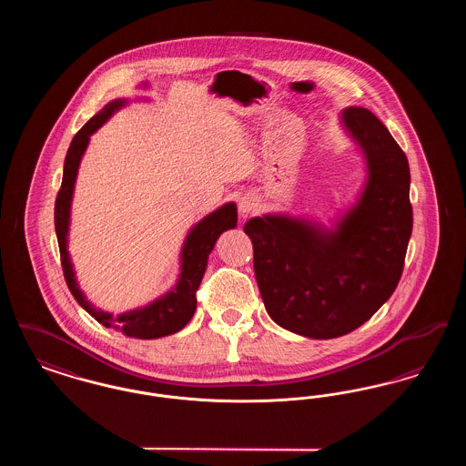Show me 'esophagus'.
Returning a JSON list of instances; mask_svg holds the SVG:
<instances>
[{
	"instance_id": "obj_1",
	"label": "esophagus",
	"mask_w": 466,
	"mask_h": 466,
	"mask_svg": "<svg viewBox=\"0 0 466 466\" xmlns=\"http://www.w3.org/2000/svg\"><path fill=\"white\" fill-rule=\"evenodd\" d=\"M238 208H239V213L243 217H248V215H253L255 211H258L260 200H258L257 196H253V194H246V196L239 199V206Z\"/></svg>"
}]
</instances>
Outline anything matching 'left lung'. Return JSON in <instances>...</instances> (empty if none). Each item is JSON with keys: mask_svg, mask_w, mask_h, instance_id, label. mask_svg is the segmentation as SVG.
Segmentation results:
<instances>
[{"mask_svg": "<svg viewBox=\"0 0 466 466\" xmlns=\"http://www.w3.org/2000/svg\"><path fill=\"white\" fill-rule=\"evenodd\" d=\"M340 122L367 177L332 228L287 213L244 225L268 316L310 339L346 335L376 314L399 285L412 234L410 171L399 143L367 108L342 110Z\"/></svg>", "mask_w": 466, "mask_h": 466, "instance_id": "1", "label": "left lung"}]
</instances>
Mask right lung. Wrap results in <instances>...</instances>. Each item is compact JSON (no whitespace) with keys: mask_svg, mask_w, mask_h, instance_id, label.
Returning a JSON list of instances; mask_svg holds the SVG:
<instances>
[{"mask_svg":"<svg viewBox=\"0 0 466 466\" xmlns=\"http://www.w3.org/2000/svg\"><path fill=\"white\" fill-rule=\"evenodd\" d=\"M127 103H129L127 99H113L103 110L97 111L78 133L75 134L65 158L63 183L56 199L54 220H56V234H57V243L61 251L65 279H66L67 289L73 293L76 302L87 310L92 318H96V321H99L106 329H115L134 339H158V337L177 333L192 319L198 308L196 291L199 289L202 276L206 272L208 257L213 251L215 243L222 236V232L228 228H236L238 208L234 202H227L190 228L179 253V262H181L179 278L175 289H169L166 295L158 297L148 306L127 310L118 316H113L111 312L94 308L76 283V276H75L69 251H67L71 200H73V190H75L80 160L87 150L90 136L96 133L115 111L124 108Z\"/></svg>","mask_w":466,"mask_h":466,"instance_id":"add662e5","label":"right lung"}]
</instances>
